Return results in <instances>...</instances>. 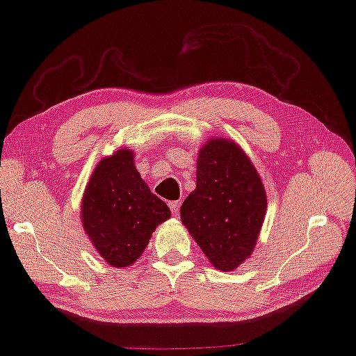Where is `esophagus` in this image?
<instances>
[{
    "instance_id": "1",
    "label": "esophagus",
    "mask_w": 356,
    "mask_h": 356,
    "mask_svg": "<svg viewBox=\"0 0 356 356\" xmlns=\"http://www.w3.org/2000/svg\"><path fill=\"white\" fill-rule=\"evenodd\" d=\"M169 208H171L174 216H179V208H180V201H169Z\"/></svg>"
}]
</instances>
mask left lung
<instances>
[{"label":"left lung","mask_w":356,"mask_h":356,"mask_svg":"<svg viewBox=\"0 0 356 356\" xmlns=\"http://www.w3.org/2000/svg\"><path fill=\"white\" fill-rule=\"evenodd\" d=\"M267 195L256 168L235 142L211 139L196 161V188L180 219L216 268L232 272L251 256Z\"/></svg>","instance_id":"1"}]
</instances>
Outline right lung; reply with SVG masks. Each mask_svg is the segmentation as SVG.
<instances>
[{
    "label": "right lung",
    "mask_w": 356,
    "mask_h": 356,
    "mask_svg": "<svg viewBox=\"0 0 356 356\" xmlns=\"http://www.w3.org/2000/svg\"><path fill=\"white\" fill-rule=\"evenodd\" d=\"M171 217L134 166V153L121 148L95 166L83 196V227L104 261L113 267L134 264L153 230Z\"/></svg>",
    "instance_id": "add662e5"
}]
</instances>
